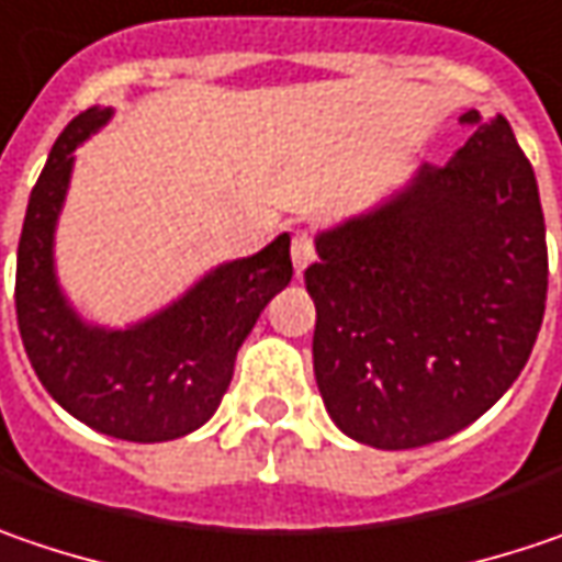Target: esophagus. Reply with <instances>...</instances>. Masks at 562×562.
I'll return each instance as SVG.
<instances>
[{
    "label": "esophagus",
    "instance_id": "1",
    "mask_svg": "<svg viewBox=\"0 0 562 562\" xmlns=\"http://www.w3.org/2000/svg\"><path fill=\"white\" fill-rule=\"evenodd\" d=\"M312 260H314V235L312 232H295V235H292V263H295V270L302 273Z\"/></svg>",
    "mask_w": 562,
    "mask_h": 562
}]
</instances>
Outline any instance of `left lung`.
<instances>
[{
    "label": "left lung",
    "mask_w": 562,
    "mask_h": 562,
    "mask_svg": "<svg viewBox=\"0 0 562 562\" xmlns=\"http://www.w3.org/2000/svg\"><path fill=\"white\" fill-rule=\"evenodd\" d=\"M448 165L317 235L314 379L372 448H419L490 411L525 369L547 302L544 213L509 120L468 111Z\"/></svg>",
    "instance_id": "8db88e82"
}]
</instances>
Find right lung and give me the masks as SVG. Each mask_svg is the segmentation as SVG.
<instances>
[{"instance_id":"1","label":"right lung","mask_w":562,"mask_h":562,"mask_svg":"<svg viewBox=\"0 0 562 562\" xmlns=\"http://www.w3.org/2000/svg\"><path fill=\"white\" fill-rule=\"evenodd\" d=\"M108 120L111 108H88L69 120L31 190L18 241V330L37 379L63 411L114 439L168 442L200 429L228 391L238 347L292 280L289 235L254 257L215 267L136 327L85 324L56 285L53 228L72 151Z\"/></svg>"}]
</instances>
